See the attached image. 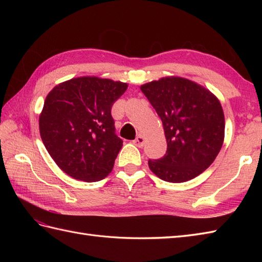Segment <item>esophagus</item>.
Returning <instances> with one entry per match:
<instances>
[{"instance_id": "obj_1", "label": "esophagus", "mask_w": 262, "mask_h": 262, "mask_svg": "<svg viewBox=\"0 0 262 262\" xmlns=\"http://www.w3.org/2000/svg\"><path fill=\"white\" fill-rule=\"evenodd\" d=\"M133 143H134L137 147H143L144 146V137L142 135H138L135 140L133 141Z\"/></svg>"}]
</instances>
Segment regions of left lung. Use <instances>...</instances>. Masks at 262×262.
I'll list each match as a JSON object with an SVG mask.
<instances>
[{
  "label": "left lung",
  "mask_w": 262,
  "mask_h": 262,
  "mask_svg": "<svg viewBox=\"0 0 262 262\" xmlns=\"http://www.w3.org/2000/svg\"><path fill=\"white\" fill-rule=\"evenodd\" d=\"M162 120L168 148L163 158L148 160L160 179L185 182L214 162L224 141L225 120L213 93L182 77H163L141 86Z\"/></svg>",
  "instance_id": "8db88e82"
}]
</instances>
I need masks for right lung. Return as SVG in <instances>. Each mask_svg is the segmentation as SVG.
<instances>
[{"mask_svg": "<svg viewBox=\"0 0 262 262\" xmlns=\"http://www.w3.org/2000/svg\"><path fill=\"white\" fill-rule=\"evenodd\" d=\"M126 90V83L84 76L48 93L39 130L49 155L66 174L100 181L113 170L122 140L116 135L111 108Z\"/></svg>", "mask_w": 262, "mask_h": 262, "instance_id": "add662e5", "label": "right lung"}]
</instances>
